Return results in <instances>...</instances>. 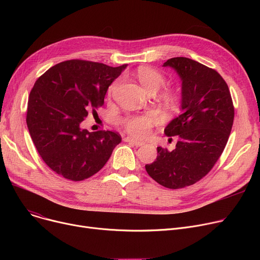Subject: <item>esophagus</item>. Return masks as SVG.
I'll use <instances>...</instances> for the list:
<instances>
[{
    "label": "esophagus",
    "mask_w": 260,
    "mask_h": 260,
    "mask_svg": "<svg viewBox=\"0 0 260 260\" xmlns=\"http://www.w3.org/2000/svg\"><path fill=\"white\" fill-rule=\"evenodd\" d=\"M124 141L129 142V143H132V144H134V145H136V146H142V145H144V142H143V141L136 140V139L131 138V137H126V138L124 139Z\"/></svg>",
    "instance_id": "esophagus-1"
}]
</instances>
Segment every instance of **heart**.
Masks as SVG:
<instances>
[{"label":"heart","mask_w":260,"mask_h":260,"mask_svg":"<svg viewBox=\"0 0 260 260\" xmlns=\"http://www.w3.org/2000/svg\"><path fill=\"white\" fill-rule=\"evenodd\" d=\"M136 77L139 80L142 86L148 92H157L162 88V86L166 83V79L159 72L152 70L149 67H140L138 68ZM119 87V82L115 83L109 88V94H113L117 91ZM158 117L149 113L144 116H135L128 117L123 120V124H124L126 131L136 137H146V136L151 132L152 126L157 123Z\"/></svg>","instance_id":"heart-1"}]
</instances>
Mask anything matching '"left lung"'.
<instances>
[{
    "mask_svg": "<svg viewBox=\"0 0 260 260\" xmlns=\"http://www.w3.org/2000/svg\"><path fill=\"white\" fill-rule=\"evenodd\" d=\"M162 66L173 68L181 80V113L165 128L178 141L173 151L157 147L156 160L145 170L159 184L177 189L199 181L219 159L233 126L234 106L225 81L212 68L183 57Z\"/></svg>",
    "mask_w": 260,
    "mask_h": 260,
    "instance_id": "left-lung-1",
    "label": "left lung"
}]
</instances>
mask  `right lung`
I'll use <instances>...</instances> for the list:
<instances>
[{
	"mask_svg": "<svg viewBox=\"0 0 260 260\" xmlns=\"http://www.w3.org/2000/svg\"><path fill=\"white\" fill-rule=\"evenodd\" d=\"M127 67L82 60L50 67L34 85L26 123L38 153L58 175L81 181L98 173L121 137L114 132H88L81 123L97 114L108 86Z\"/></svg>",
	"mask_w": 260,
	"mask_h": 260,
	"instance_id": "right-lung-1",
	"label": "right lung"
}]
</instances>
